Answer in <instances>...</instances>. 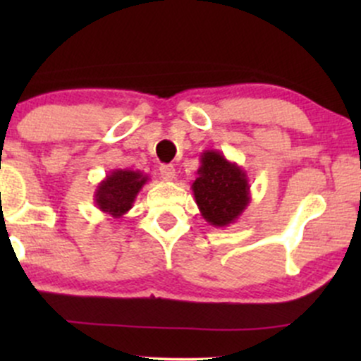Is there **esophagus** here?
Instances as JSON below:
<instances>
[{
    "instance_id": "esophagus-1",
    "label": "esophagus",
    "mask_w": 361,
    "mask_h": 361,
    "mask_svg": "<svg viewBox=\"0 0 361 361\" xmlns=\"http://www.w3.org/2000/svg\"><path fill=\"white\" fill-rule=\"evenodd\" d=\"M159 171H161V178H163V180H166V181L175 180V168H173L171 164H163V166L159 168Z\"/></svg>"
}]
</instances>
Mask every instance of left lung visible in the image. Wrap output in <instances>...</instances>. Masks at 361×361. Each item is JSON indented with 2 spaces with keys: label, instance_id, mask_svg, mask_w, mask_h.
Segmentation results:
<instances>
[{
  "label": "left lung",
  "instance_id": "8db88e82",
  "mask_svg": "<svg viewBox=\"0 0 361 361\" xmlns=\"http://www.w3.org/2000/svg\"><path fill=\"white\" fill-rule=\"evenodd\" d=\"M192 192L202 217L214 227L234 224L251 202L246 171L215 149L200 154Z\"/></svg>",
  "mask_w": 361,
  "mask_h": 361
}]
</instances>
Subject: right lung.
<instances>
[{"mask_svg": "<svg viewBox=\"0 0 361 361\" xmlns=\"http://www.w3.org/2000/svg\"><path fill=\"white\" fill-rule=\"evenodd\" d=\"M149 176L134 169H114L94 190V204L110 217H123L134 205L135 198Z\"/></svg>", "mask_w": 361, "mask_h": 361, "instance_id": "add662e5", "label": "right lung"}]
</instances>
